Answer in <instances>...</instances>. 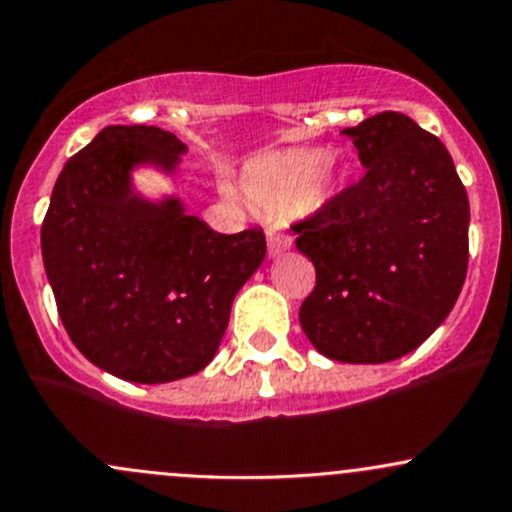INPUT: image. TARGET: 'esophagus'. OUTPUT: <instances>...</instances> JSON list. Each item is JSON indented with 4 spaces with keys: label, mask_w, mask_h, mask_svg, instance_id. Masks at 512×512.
Wrapping results in <instances>:
<instances>
[{
    "label": "esophagus",
    "mask_w": 512,
    "mask_h": 512,
    "mask_svg": "<svg viewBox=\"0 0 512 512\" xmlns=\"http://www.w3.org/2000/svg\"><path fill=\"white\" fill-rule=\"evenodd\" d=\"M293 246V236L283 234V232H271L268 234V256H278L283 254L285 249Z\"/></svg>",
    "instance_id": "34e87169"
}]
</instances>
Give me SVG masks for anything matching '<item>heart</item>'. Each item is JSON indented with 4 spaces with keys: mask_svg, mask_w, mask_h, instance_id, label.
<instances>
[{
    "mask_svg": "<svg viewBox=\"0 0 512 512\" xmlns=\"http://www.w3.org/2000/svg\"><path fill=\"white\" fill-rule=\"evenodd\" d=\"M339 188L342 175L332 166L329 148L263 153L241 170V195L263 212H280L298 200L320 207Z\"/></svg>",
    "mask_w": 512,
    "mask_h": 512,
    "instance_id": "1",
    "label": "heart"
}]
</instances>
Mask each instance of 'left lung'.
Here are the masks:
<instances>
[{"mask_svg":"<svg viewBox=\"0 0 512 512\" xmlns=\"http://www.w3.org/2000/svg\"><path fill=\"white\" fill-rule=\"evenodd\" d=\"M342 134L366 173L293 224L317 273L300 324L327 359L386 364L425 342L459 298L469 197L447 146L405 114L381 112Z\"/></svg>","mask_w":512,"mask_h":512,"instance_id":"obj_1","label":"left lung"}]
</instances>
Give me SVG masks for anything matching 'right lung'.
<instances>
[{"label":"right lung","instance_id":"1","mask_svg":"<svg viewBox=\"0 0 512 512\" xmlns=\"http://www.w3.org/2000/svg\"><path fill=\"white\" fill-rule=\"evenodd\" d=\"M188 146L158 126H107L60 170L41 227L58 315L80 354L131 383H168L217 354L266 256L263 229L217 234L178 197L148 202L131 170L173 173Z\"/></svg>","mask_w":512,"mask_h":512}]
</instances>
